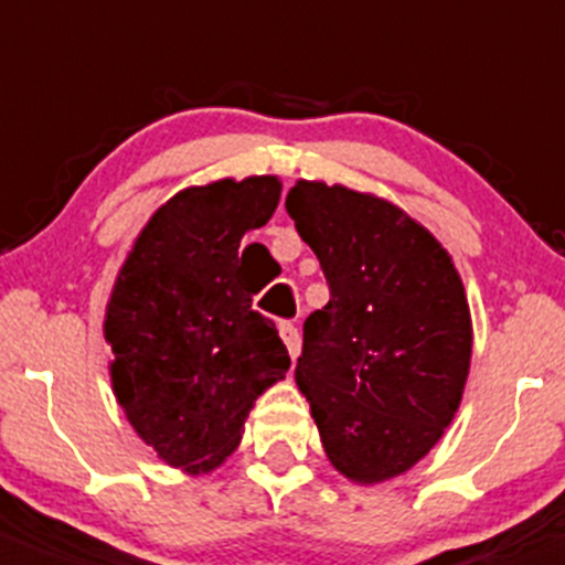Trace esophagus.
<instances>
[{"instance_id": "obj_1", "label": "esophagus", "mask_w": 565, "mask_h": 565, "mask_svg": "<svg viewBox=\"0 0 565 565\" xmlns=\"http://www.w3.org/2000/svg\"><path fill=\"white\" fill-rule=\"evenodd\" d=\"M278 333H281L284 344H287L289 355H292V361H295V358L300 355V330H298V324L281 322V324H278Z\"/></svg>"}]
</instances>
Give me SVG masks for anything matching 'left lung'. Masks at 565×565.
Here are the masks:
<instances>
[{
    "label": "left lung",
    "mask_w": 565,
    "mask_h": 565,
    "mask_svg": "<svg viewBox=\"0 0 565 565\" xmlns=\"http://www.w3.org/2000/svg\"><path fill=\"white\" fill-rule=\"evenodd\" d=\"M287 213L330 287L303 324L295 380L335 470L385 481L457 413L472 347L465 287L446 248L372 193L300 180Z\"/></svg>",
    "instance_id": "1"
}]
</instances>
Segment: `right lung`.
Here are the masks:
<instances>
[{
	"label": "right lung",
	"mask_w": 565,
	"mask_h": 565,
	"mask_svg": "<svg viewBox=\"0 0 565 565\" xmlns=\"http://www.w3.org/2000/svg\"><path fill=\"white\" fill-rule=\"evenodd\" d=\"M276 177L185 188L141 230L106 311L117 402L167 465L207 472L241 443L254 398L289 352L250 309L243 235L273 218Z\"/></svg>",
	"instance_id": "1"
}]
</instances>
